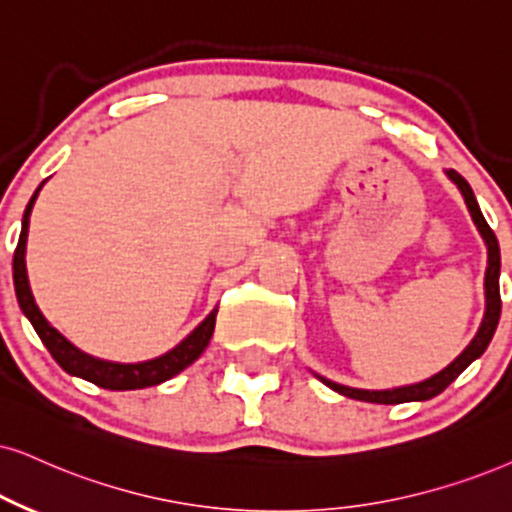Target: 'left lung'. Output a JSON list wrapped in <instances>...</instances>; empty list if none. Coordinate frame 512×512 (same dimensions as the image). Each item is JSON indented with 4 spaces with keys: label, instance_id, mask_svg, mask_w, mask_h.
<instances>
[{
    "label": "left lung",
    "instance_id": "left-lung-1",
    "mask_svg": "<svg viewBox=\"0 0 512 512\" xmlns=\"http://www.w3.org/2000/svg\"><path fill=\"white\" fill-rule=\"evenodd\" d=\"M446 177H449L458 186V191H461L465 205H468V210H470L472 222H475L484 245H487V271H484V316H482L480 328H477L475 338L468 342V347H465L449 366H444L439 373L430 375V378L420 380V383H413V385L392 387V390H359V387H347V385L333 383V380L323 378V375L316 373V378H319L323 385H328L331 390L342 394V397L371 401V404H404V401L432 399V397H437L439 392H444L451 383H454L458 375H461L465 368L472 364V361L480 359L484 354V349L489 347L491 338H494L498 319H501V293H498V276H501V250H498L496 234L489 229L487 219H484L480 205H477L475 193H472L468 181H465L456 170H446Z\"/></svg>",
    "mask_w": 512,
    "mask_h": 512
}]
</instances>
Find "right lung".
Segmentation results:
<instances>
[{
    "instance_id": "1",
    "label": "right lung",
    "mask_w": 512,
    "mask_h": 512,
    "mask_svg": "<svg viewBox=\"0 0 512 512\" xmlns=\"http://www.w3.org/2000/svg\"><path fill=\"white\" fill-rule=\"evenodd\" d=\"M44 181L37 186V191L32 193L28 208L23 212V226L21 236H18V245L14 252V288L18 304H21L23 314L28 316V321L35 328V333L40 335L44 347L49 349L51 357L56 359V364L63 371L75 375V378L89 380V383L103 387V390H144V387H153L165 383V380L174 378V375L184 371L186 366H191L200 354L205 352L208 342L215 331V319H217V307L198 323L193 331L179 342L177 347H172L170 352L160 354V357L137 361V364H120V361H106L96 359L92 354L77 349L68 338H63L51 323L44 319V314L37 307L35 297H32L30 281H28V269H25V245H28V226H30V212L35 205L37 196H40Z\"/></svg>"
}]
</instances>
